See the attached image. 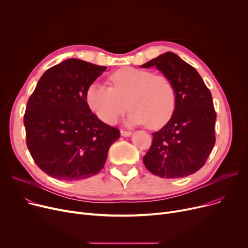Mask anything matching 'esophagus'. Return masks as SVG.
I'll return each mask as SVG.
<instances>
[{"instance_id": "1", "label": "esophagus", "mask_w": 248, "mask_h": 248, "mask_svg": "<svg viewBox=\"0 0 248 248\" xmlns=\"http://www.w3.org/2000/svg\"><path fill=\"white\" fill-rule=\"evenodd\" d=\"M133 135L132 132H127V131H121V136L122 137H131Z\"/></svg>"}]
</instances>
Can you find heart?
<instances>
[{
    "instance_id": "heart-1",
    "label": "heart",
    "mask_w": 248,
    "mask_h": 248,
    "mask_svg": "<svg viewBox=\"0 0 248 248\" xmlns=\"http://www.w3.org/2000/svg\"><path fill=\"white\" fill-rule=\"evenodd\" d=\"M109 79L112 87L95 82L85 95L87 106L103 123L114 124L127 108H132L126 120L129 125L147 124L150 128H159L171 119L176 90L168 76L124 67L113 72Z\"/></svg>"
}]
</instances>
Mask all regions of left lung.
<instances>
[{
  "mask_svg": "<svg viewBox=\"0 0 248 248\" xmlns=\"http://www.w3.org/2000/svg\"><path fill=\"white\" fill-rule=\"evenodd\" d=\"M153 66L173 82L176 107L170 121L153 134L152 146L142 161L155 176L183 178L203 167L215 145L212 95L197 70L173 52L140 65Z\"/></svg>",
  "mask_w": 248,
  "mask_h": 248,
  "instance_id": "left-lung-1",
  "label": "left lung"
}]
</instances>
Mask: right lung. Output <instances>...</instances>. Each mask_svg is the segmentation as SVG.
<instances>
[{"label":"right lung","instance_id":"right-lung-1","mask_svg":"<svg viewBox=\"0 0 248 248\" xmlns=\"http://www.w3.org/2000/svg\"><path fill=\"white\" fill-rule=\"evenodd\" d=\"M108 67L66 59L41 76L24 115L27 147L37 166L58 180L96 175L116 129L98 120L86 102V90Z\"/></svg>","mask_w":248,"mask_h":248}]
</instances>
